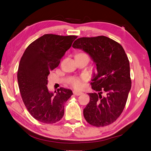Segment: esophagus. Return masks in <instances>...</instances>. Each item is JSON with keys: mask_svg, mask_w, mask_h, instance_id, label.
Instances as JSON below:
<instances>
[{"mask_svg": "<svg viewBox=\"0 0 151 151\" xmlns=\"http://www.w3.org/2000/svg\"><path fill=\"white\" fill-rule=\"evenodd\" d=\"M73 94H74V95H76V96H79V95H81L83 94V93L82 92H80V91H73Z\"/></svg>", "mask_w": 151, "mask_h": 151, "instance_id": "obj_1", "label": "esophagus"}]
</instances>
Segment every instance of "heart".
Here are the masks:
<instances>
[{
    "label": "heart",
    "instance_id": "1",
    "mask_svg": "<svg viewBox=\"0 0 151 151\" xmlns=\"http://www.w3.org/2000/svg\"><path fill=\"white\" fill-rule=\"evenodd\" d=\"M86 79V77L84 76L82 77V78H79V77H73V78L70 81L71 84L75 87L76 88L81 89L83 88L84 84H83V81Z\"/></svg>",
    "mask_w": 151,
    "mask_h": 151
}]
</instances>
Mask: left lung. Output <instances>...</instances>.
<instances>
[{"label":"left lung","mask_w":151,"mask_h":151,"mask_svg":"<svg viewBox=\"0 0 151 151\" xmlns=\"http://www.w3.org/2000/svg\"><path fill=\"white\" fill-rule=\"evenodd\" d=\"M73 48L89 55L98 73L92 79L88 93L89 103L84 109L86 120L96 127L113 123L122 114L127 103L132 81L129 60L122 45L104 36L76 40Z\"/></svg>","instance_id":"left-lung-1"}]
</instances>
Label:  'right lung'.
Listing matches in <instances>:
<instances>
[{"label": "right lung", "instance_id": "1", "mask_svg": "<svg viewBox=\"0 0 151 151\" xmlns=\"http://www.w3.org/2000/svg\"><path fill=\"white\" fill-rule=\"evenodd\" d=\"M77 36L46 34L32 42L21 58L17 81L22 101L36 120L52 124L64 114V104L73 94L60 88L56 94L48 91V76L58 66Z\"/></svg>", "mask_w": 151, "mask_h": 151}]
</instances>
